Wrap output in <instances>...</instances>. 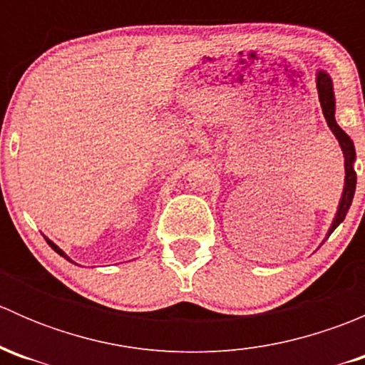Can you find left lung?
Here are the masks:
<instances>
[{
  "mask_svg": "<svg viewBox=\"0 0 365 365\" xmlns=\"http://www.w3.org/2000/svg\"><path fill=\"white\" fill-rule=\"evenodd\" d=\"M318 95H319V102H322V109H323V116H325L327 123H329L330 130L334 132V135L339 141L342 153H344V168H346V182H344V192H342L341 203H339V210H337V215L334 219L332 227L329 231V237L332 235V231L336 230L337 226L344 220L346 213H348L349 206H351L353 201V194H355V187H356V175L353 171V160H355V150H353V143L351 139L346 135V132L337 125L336 118H334V91H332V81L330 77L327 76L325 72L318 73Z\"/></svg>",
  "mask_w": 365,
  "mask_h": 365,
  "instance_id": "obj_1",
  "label": "left lung"
}]
</instances>
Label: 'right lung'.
Returning a JSON list of instances; mask_svg holds the SVG:
<instances>
[{
  "label": "right lung",
  "instance_id": "obj_1",
  "mask_svg": "<svg viewBox=\"0 0 365 365\" xmlns=\"http://www.w3.org/2000/svg\"><path fill=\"white\" fill-rule=\"evenodd\" d=\"M47 244H49V245H51V247H53V249H54V251H56L58 254H60V256H63V257H65V259L72 261V259H70V257L67 256V254H65L63 251H61V249H60V247H58V245H54V244H53V242H51V240H47Z\"/></svg>",
  "mask_w": 365,
  "mask_h": 365
}]
</instances>
